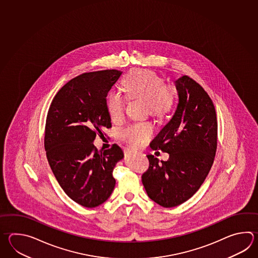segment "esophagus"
Masks as SVG:
<instances>
[{
  "mask_svg": "<svg viewBox=\"0 0 258 258\" xmlns=\"http://www.w3.org/2000/svg\"><path fill=\"white\" fill-rule=\"evenodd\" d=\"M127 152H130V153H134V151H133V150H127Z\"/></svg>",
  "mask_w": 258,
  "mask_h": 258,
  "instance_id": "1",
  "label": "esophagus"
}]
</instances>
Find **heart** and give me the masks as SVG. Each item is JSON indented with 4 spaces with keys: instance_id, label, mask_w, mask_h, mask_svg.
Wrapping results in <instances>:
<instances>
[{
    "instance_id": "obj_1",
    "label": "heart",
    "mask_w": 258,
    "mask_h": 258,
    "mask_svg": "<svg viewBox=\"0 0 258 258\" xmlns=\"http://www.w3.org/2000/svg\"><path fill=\"white\" fill-rule=\"evenodd\" d=\"M123 88L128 97L143 98L147 110L153 116H164L174 106L173 87L163 84V78L153 71L138 70L127 74L123 80ZM105 105L111 119L119 120L125 112L126 99L120 93L111 91L106 96ZM153 132L150 122H138L120 128L118 135L131 145L138 146L146 142Z\"/></svg>"
}]
</instances>
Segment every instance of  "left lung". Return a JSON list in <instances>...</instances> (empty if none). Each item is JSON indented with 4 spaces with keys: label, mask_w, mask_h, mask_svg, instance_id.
Instances as JSON below:
<instances>
[{
    "label": "left lung",
    "mask_w": 258,
    "mask_h": 258,
    "mask_svg": "<svg viewBox=\"0 0 258 258\" xmlns=\"http://www.w3.org/2000/svg\"><path fill=\"white\" fill-rule=\"evenodd\" d=\"M178 104L174 116L154 138L151 147L169 153L159 161L147 155L150 166L142 184L151 200L173 208L200 189L214 162L218 124L212 100L203 87L188 76L175 81Z\"/></svg>",
    "instance_id": "obj_1"
}]
</instances>
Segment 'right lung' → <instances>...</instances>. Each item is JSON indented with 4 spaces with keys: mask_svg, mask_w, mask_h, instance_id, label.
Listing matches in <instances>:
<instances>
[{
    "mask_svg": "<svg viewBox=\"0 0 258 258\" xmlns=\"http://www.w3.org/2000/svg\"><path fill=\"white\" fill-rule=\"evenodd\" d=\"M121 74L117 70L81 74L60 88L47 112L44 146L49 166L69 198L85 208L110 197L113 170L124 157L116 144L98 152L93 143L112 126L105 99Z\"/></svg>",
    "mask_w": 258,
    "mask_h": 258,
    "instance_id": "1",
    "label": "right lung"
}]
</instances>
